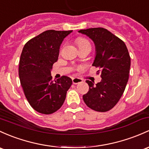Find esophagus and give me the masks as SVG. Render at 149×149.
Returning <instances> with one entry per match:
<instances>
[{"mask_svg":"<svg viewBox=\"0 0 149 149\" xmlns=\"http://www.w3.org/2000/svg\"><path fill=\"white\" fill-rule=\"evenodd\" d=\"M81 82H82V80H81V79H79V78H77V77L72 78V83L74 84H77Z\"/></svg>","mask_w":149,"mask_h":149,"instance_id":"esophagus-1","label":"esophagus"}]
</instances>
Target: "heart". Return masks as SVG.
Returning <instances> with one entry per match:
<instances>
[{"instance_id": "heart-1", "label": "heart", "mask_w": 149, "mask_h": 149, "mask_svg": "<svg viewBox=\"0 0 149 149\" xmlns=\"http://www.w3.org/2000/svg\"><path fill=\"white\" fill-rule=\"evenodd\" d=\"M77 43L79 47H85V46H90L89 41L86 40L85 38H79L77 39Z\"/></svg>"}]
</instances>
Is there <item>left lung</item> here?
Wrapping results in <instances>:
<instances>
[{
    "label": "left lung",
    "instance_id": "obj_1",
    "mask_svg": "<svg viewBox=\"0 0 149 149\" xmlns=\"http://www.w3.org/2000/svg\"><path fill=\"white\" fill-rule=\"evenodd\" d=\"M89 37L95 45V57L92 66L100 68L97 74L102 80H87L89 92L83 95L88 107L104 112L111 109L119 102L129 80L131 58L125 43L103 28L79 30Z\"/></svg>",
    "mask_w": 149,
    "mask_h": 149
}]
</instances>
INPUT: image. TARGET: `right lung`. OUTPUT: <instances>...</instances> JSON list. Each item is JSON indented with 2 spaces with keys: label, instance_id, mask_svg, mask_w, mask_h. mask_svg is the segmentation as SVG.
Returning a JSON list of instances; mask_svg holds the SVG:
<instances>
[{
  "label": "right lung",
  "instance_id": "add662e5",
  "mask_svg": "<svg viewBox=\"0 0 149 149\" xmlns=\"http://www.w3.org/2000/svg\"><path fill=\"white\" fill-rule=\"evenodd\" d=\"M72 32L46 30L24 46L19 62V77L25 97L38 112L50 114L57 111L72 84L67 76L55 80L51 76L62 41Z\"/></svg>",
  "mask_w": 149,
  "mask_h": 149
}]
</instances>
